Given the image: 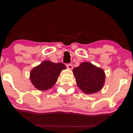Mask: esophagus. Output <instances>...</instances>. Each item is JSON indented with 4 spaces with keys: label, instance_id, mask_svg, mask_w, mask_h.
<instances>
[{
    "label": "esophagus",
    "instance_id": "1",
    "mask_svg": "<svg viewBox=\"0 0 133 133\" xmlns=\"http://www.w3.org/2000/svg\"><path fill=\"white\" fill-rule=\"evenodd\" d=\"M66 66H67V68H68V69H70V70H72V69H73V66H72V64H67V65H66Z\"/></svg>",
    "mask_w": 133,
    "mask_h": 133
}]
</instances>
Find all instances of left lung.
I'll list each match as a JSON object with an SVG mask.
<instances>
[{"label":"left lung","instance_id":"obj_1","mask_svg":"<svg viewBox=\"0 0 133 133\" xmlns=\"http://www.w3.org/2000/svg\"><path fill=\"white\" fill-rule=\"evenodd\" d=\"M76 82L85 94H93L103 89L105 75L102 69L89 62H83L73 70Z\"/></svg>","mask_w":133,"mask_h":133}]
</instances>
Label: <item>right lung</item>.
Here are the masks:
<instances>
[{"label": "right lung", "instance_id": "obj_1", "mask_svg": "<svg viewBox=\"0 0 133 133\" xmlns=\"http://www.w3.org/2000/svg\"><path fill=\"white\" fill-rule=\"evenodd\" d=\"M66 69L62 63H55L45 60L30 71V80L36 89L40 91L48 90L57 82L62 70Z\"/></svg>", "mask_w": 133, "mask_h": 133}]
</instances>
